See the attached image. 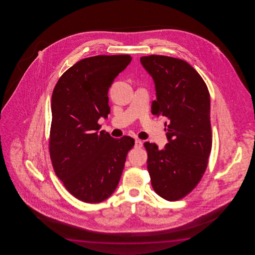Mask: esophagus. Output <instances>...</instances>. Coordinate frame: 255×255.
Masks as SVG:
<instances>
[{
	"instance_id": "1",
	"label": "esophagus",
	"mask_w": 255,
	"mask_h": 255,
	"mask_svg": "<svg viewBox=\"0 0 255 255\" xmlns=\"http://www.w3.org/2000/svg\"><path fill=\"white\" fill-rule=\"evenodd\" d=\"M142 146H143V142L139 139H136L135 141V148H140Z\"/></svg>"
}]
</instances>
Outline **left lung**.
<instances>
[{
    "mask_svg": "<svg viewBox=\"0 0 255 255\" xmlns=\"http://www.w3.org/2000/svg\"><path fill=\"white\" fill-rule=\"evenodd\" d=\"M140 63L155 85L152 114L168 120L165 147L144 144L152 187L163 199L178 201L195 188L207 168L212 150L210 94L198 72L183 60L149 55Z\"/></svg>",
    "mask_w": 255,
    "mask_h": 255,
    "instance_id": "1",
    "label": "left lung"
}]
</instances>
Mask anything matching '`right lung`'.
I'll return each instance as SVG.
<instances>
[{"label":"right lung","mask_w":255,"mask_h":255,"mask_svg":"<svg viewBox=\"0 0 255 255\" xmlns=\"http://www.w3.org/2000/svg\"><path fill=\"white\" fill-rule=\"evenodd\" d=\"M131 56L97 55L64 73L52 95L50 156L55 174L76 199L98 203L113 194L135 140L114 138L98 121L110 113L109 88Z\"/></svg>","instance_id":"1"}]
</instances>
